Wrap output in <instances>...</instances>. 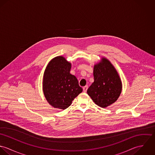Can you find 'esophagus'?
I'll list each match as a JSON object with an SVG mask.
<instances>
[{
	"label": "esophagus",
	"instance_id": "esophagus-1",
	"mask_svg": "<svg viewBox=\"0 0 155 155\" xmlns=\"http://www.w3.org/2000/svg\"><path fill=\"white\" fill-rule=\"evenodd\" d=\"M88 86L87 85H86V86H85V87H84V88H83V90H84V92H87V89H88Z\"/></svg>",
	"mask_w": 155,
	"mask_h": 155
}]
</instances>
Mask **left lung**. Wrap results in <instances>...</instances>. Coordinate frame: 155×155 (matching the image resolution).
I'll use <instances>...</instances> for the list:
<instances>
[{
    "instance_id": "left-lung-1",
    "label": "left lung",
    "mask_w": 155,
    "mask_h": 155,
    "mask_svg": "<svg viewBox=\"0 0 155 155\" xmlns=\"http://www.w3.org/2000/svg\"><path fill=\"white\" fill-rule=\"evenodd\" d=\"M94 81L87 90V94L98 106L106 108L119 97L122 89L120 78L110 61L102 57L94 66Z\"/></svg>"
}]
</instances>
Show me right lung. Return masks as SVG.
I'll return each mask as SVG.
<instances>
[{
  "mask_svg": "<svg viewBox=\"0 0 155 155\" xmlns=\"http://www.w3.org/2000/svg\"><path fill=\"white\" fill-rule=\"evenodd\" d=\"M71 64L63 56L52 58L45 70L42 87L45 97L54 108L64 110L82 92L74 75L70 74Z\"/></svg>",
  "mask_w": 155,
  "mask_h": 155,
  "instance_id": "add662e5",
  "label": "right lung"
}]
</instances>
